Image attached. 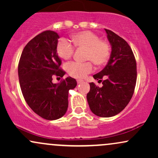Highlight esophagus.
<instances>
[{"mask_svg": "<svg viewBox=\"0 0 158 158\" xmlns=\"http://www.w3.org/2000/svg\"><path fill=\"white\" fill-rule=\"evenodd\" d=\"M83 82V80H81V79H78L77 80V83L78 84H81V83Z\"/></svg>", "mask_w": 158, "mask_h": 158, "instance_id": "1", "label": "esophagus"}]
</instances>
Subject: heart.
I'll list each match as a JSON object with an SVG mask.
<instances>
[{"label": "heart", "mask_w": 158, "mask_h": 158, "mask_svg": "<svg viewBox=\"0 0 158 158\" xmlns=\"http://www.w3.org/2000/svg\"><path fill=\"white\" fill-rule=\"evenodd\" d=\"M71 41L76 48L86 50L85 59L93 61L98 66L105 64L108 61L110 54V47L106 41L100 40L97 34L90 31H81L72 35ZM74 49L66 39H61L56 47V52L61 59L68 60L72 57ZM90 62H71L67 66L68 73L77 79L86 77L93 70Z\"/></svg>", "instance_id": "1"}]
</instances>
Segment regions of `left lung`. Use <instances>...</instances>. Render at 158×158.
<instances>
[{
	"instance_id": "left-lung-1",
	"label": "left lung",
	"mask_w": 158,
	"mask_h": 158,
	"mask_svg": "<svg viewBox=\"0 0 158 158\" xmlns=\"http://www.w3.org/2000/svg\"><path fill=\"white\" fill-rule=\"evenodd\" d=\"M106 32L111 47L110 59L106 66L94 75L99 81L106 76V80L102 88L90 83L87 100L95 115L110 117L122 111L131 100L137 81V64L128 43L114 32L106 29Z\"/></svg>"
}]
</instances>
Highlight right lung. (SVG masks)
Instances as JSON below:
<instances>
[{"label":"right lung","instance_id":"obj_1","mask_svg":"<svg viewBox=\"0 0 158 158\" xmlns=\"http://www.w3.org/2000/svg\"><path fill=\"white\" fill-rule=\"evenodd\" d=\"M59 35L48 30L30 40L23 48L19 64L21 92L30 108L41 117L55 120L64 115L68 107L69 90L77 82L67 77L59 84L52 83V77H63L59 68L61 60L56 52Z\"/></svg>","mask_w":158,"mask_h":158}]
</instances>
